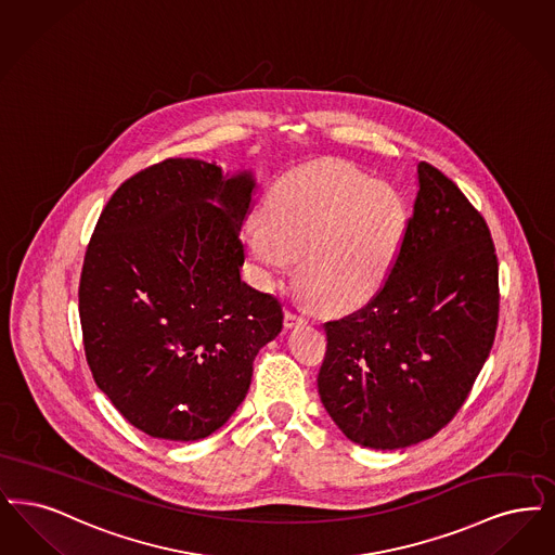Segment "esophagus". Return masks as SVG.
<instances>
[{"instance_id": "1", "label": "esophagus", "mask_w": 555, "mask_h": 555, "mask_svg": "<svg viewBox=\"0 0 555 555\" xmlns=\"http://www.w3.org/2000/svg\"><path fill=\"white\" fill-rule=\"evenodd\" d=\"M284 323H286V327H294V325H302V323H307V317L305 314L296 313V311H286L284 314Z\"/></svg>"}]
</instances>
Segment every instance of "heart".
Masks as SVG:
<instances>
[{"instance_id": "b5f03b06", "label": "heart", "mask_w": 555, "mask_h": 555, "mask_svg": "<svg viewBox=\"0 0 555 555\" xmlns=\"http://www.w3.org/2000/svg\"><path fill=\"white\" fill-rule=\"evenodd\" d=\"M263 217L246 228L259 284L275 288L300 259L307 294L330 311H350L375 296L409 225L396 189L344 162H319L280 178Z\"/></svg>"}]
</instances>
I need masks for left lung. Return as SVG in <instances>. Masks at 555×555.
Instances as JSON below:
<instances>
[{
  "label": "left lung",
  "instance_id": "left-lung-1",
  "mask_svg": "<svg viewBox=\"0 0 555 555\" xmlns=\"http://www.w3.org/2000/svg\"><path fill=\"white\" fill-rule=\"evenodd\" d=\"M404 242L384 286L325 323L319 396L339 431L373 450L443 429L487 361L500 314L489 228L459 186L421 162Z\"/></svg>",
  "mask_w": 555,
  "mask_h": 555
}]
</instances>
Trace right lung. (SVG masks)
<instances>
[{"label":"right lung","mask_w":555,"mask_h":555,"mask_svg":"<svg viewBox=\"0 0 555 555\" xmlns=\"http://www.w3.org/2000/svg\"><path fill=\"white\" fill-rule=\"evenodd\" d=\"M250 171L166 159L128 178L89 242L78 313L96 387L139 431L196 441L241 406L282 302L241 280Z\"/></svg>","instance_id":"right-lung-1"}]
</instances>
